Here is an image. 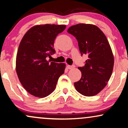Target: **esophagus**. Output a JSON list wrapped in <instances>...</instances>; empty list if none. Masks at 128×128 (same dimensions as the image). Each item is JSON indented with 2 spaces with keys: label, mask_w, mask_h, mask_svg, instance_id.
<instances>
[{
  "label": "esophagus",
  "mask_w": 128,
  "mask_h": 128,
  "mask_svg": "<svg viewBox=\"0 0 128 128\" xmlns=\"http://www.w3.org/2000/svg\"><path fill=\"white\" fill-rule=\"evenodd\" d=\"M67 68H68V69H73V68H74V67H75V66H74V65H72V66H70V65H67Z\"/></svg>",
  "instance_id": "34e87169"
}]
</instances>
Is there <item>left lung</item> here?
Returning <instances> with one entry per match:
<instances>
[{
	"instance_id": "1",
	"label": "left lung",
	"mask_w": 128,
	"mask_h": 128,
	"mask_svg": "<svg viewBox=\"0 0 128 128\" xmlns=\"http://www.w3.org/2000/svg\"><path fill=\"white\" fill-rule=\"evenodd\" d=\"M67 32L78 40L81 55L88 56L85 66L78 67L82 76L74 82L75 88L84 96H95L105 87L112 73L114 56L109 42L94 24L79 23L70 26Z\"/></svg>"
}]
</instances>
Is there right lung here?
<instances>
[{
    "instance_id": "obj_1",
    "label": "right lung",
    "mask_w": 128,
    "mask_h": 128,
    "mask_svg": "<svg viewBox=\"0 0 128 128\" xmlns=\"http://www.w3.org/2000/svg\"><path fill=\"white\" fill-rule=\"evenodd\" d=\"M64 24H40L29 29L20 42L16 56V72L24 88L38 98H45L55 90L66 64L47 61L55 54L56 36Z\"/></svg>"
}]
</instances>
